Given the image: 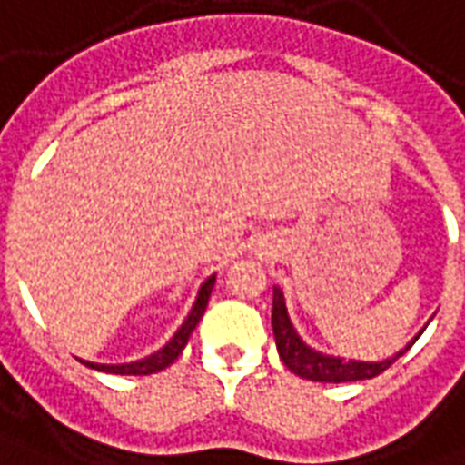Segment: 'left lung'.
<instances>
[{"instance_id":"obj_1","label":"left lung","mask_w":465,"mask_h":465,"mask_svg":"<svg viewBox=\"0 0 465 465\" xmlns=\"http://www.w3.org/2000/svg\"><path fill=\"white\" fill-rule=\"evenodd\" d=\"M271 325H273V335H276L278 355H281L285 367L293 374H298V377H302V380L330 381V384L372 380V377H377V374H381L387 367L397 362L399 357L404 355L409 347L419 340V335H416L404 350H399L397 355L390 357V360H381V362H357V360L322 355V352L312 350V347H308L298 338L293 322L288 318V311H285L283 293L278 288H273V315H271Z\"/></svg>"}]
</instances>
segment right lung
<instances>
[{"mask_svg": "<svg viewBox=\"0 0 465 465\" xmlns=\"http://www.w3.org/2000/svg\"><path fill=\"white\" fill-rule=\"evenodd\" d=\"M214 281L216 276H209L204 283H202L197 301H194V305H192L187 320H184V322H182V328L174 332V338H172L163 350H157L154 355L145 357V360H137V362H130V364H98V362H85V360H81V362H84L85 367H91V370H98V372H108V374H154V372H160V370H164V367H170V364L182 355V350H184V345H187L189 335L194 332V328L199 325V320H202V315H204L206 302H209V295H212V288H214Z\"/></svg>", "mask_w": 465, "mask_h": 465, "instance_id": "add662e5", "label": "right lung"}]
</instances>
